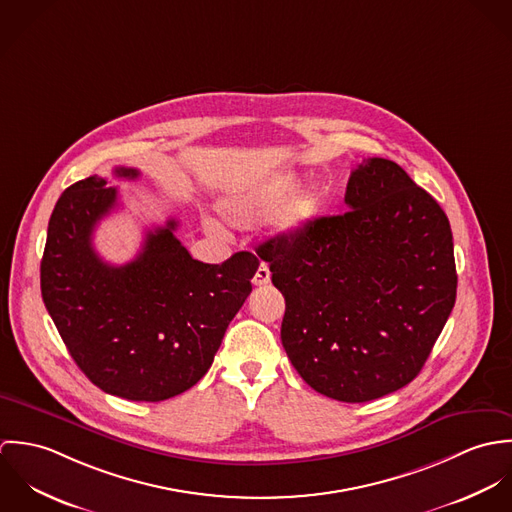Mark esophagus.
I'll use <instances>...</instances> for the list:
<instances>
[{
	"instance_id": "34e87169",
	"label": "esophagus",
	"mask_w": 512,
	"mask_h": 512,
	"mask_svg": "<svg viewBox=\"0 0 512 512\" xmlns=\"http://www.w3.org/2000/svg\"><path fill=\"white\" fill-rule=\"evenodd\" d=\"M252 284H254V286H266V284H270V270H268L266 264H260V266H258V270H256L254 278H252Z\"/></svg>"
}]
</instances>
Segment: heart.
<instances>
[{"instance_id":"heart-1","label":"heart","mask_w":512,"mask_h":512,"mask_svg":"<svg viewBox=\"0 0 512 512\" xmlns=\"http://www.w3.org/2000/svg\"><path fill=\"white\" fill-rule=\"evenodd\" d=\"M297 183L293 173H282L262 183L248 185L228 195L220 203V213L234 226H250L270 219L284 206L276 220V230L282 234H297L319 215L323 201V193L317 185L303 187L293 196Z\"/></svg>"}]
</instances>
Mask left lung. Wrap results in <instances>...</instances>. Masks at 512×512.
<instances>
[{
  "label": "left lung",
  "instance_id": "8db88e82",
  "mask_svg": "<svg viewBox=\"0 0 512 512\" xmlns=\"http://www.w3.org/2000/svg\"><path fill=\"white\" fill-rule=\"evenodd\" d=\"M351 211L258 248L286 299L282 345L299 376L339 402L412 382L455 305L449 220L394 161L349 177Z\"/></svg>",
  "mask_w": 512,
  "mask_h": 512
}]
</instances>
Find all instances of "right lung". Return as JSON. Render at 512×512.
Returning <instances> with one entry per match:
<instances>
[{"mask_svg": "<svg viewBox=\"0 0 512 512\" xmlns=\"http://www.w3.org/2000/svg\"><path fill=\"white\" fill-rule=\"evenodd\" d=\"M114 175L140 173L116 167ZM116 205L118 189L98 175L61 195L49 220L41 295L92 384L126 400L161 402L195 386L211 368L260 262L250 252L222 264L193 260L171 219L147 230L132 262L112 266L96 254L92 232Z\"/></svg>", "mask_w": 512, "mask_h": 512, "instance_id": "obj_1", "label": "right lung"}]
</instances>
